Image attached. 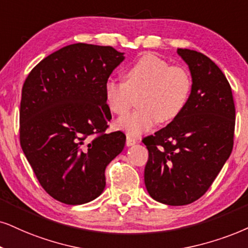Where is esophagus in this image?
I'll use <instances>...</instances> for the list:
<instances>
[{
    "label": "esophagus",
    "mask_w": 248,
    "mask_h": 248,
    "mask_svg": "<svg viewBox=\"0 0 248 248\" xmlns=\"http://www.w3.org/2000/svg\"><path fill=\"white\" fill-rule=\"evenodd\" d=\"M136 143H137L136 140L133 139V137H130V136H127V140H126V145L127 146H133Z\"/></svg>",
    "instance_id": "obj_1"
}]
</instances>
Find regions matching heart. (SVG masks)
<instances>
[{
  "mask_svg": "<svg viewBox=\"0 0 248 248\" xmlns=\"http://www.w3.org/2000/svg\"><path fill=\"white\" fill-rule=\"evenodd\" d=\"M191 92V79L183 67L170 64L153 54L142 55L124 72V82L106 80L104 97L112 113L129 111L133 96H139L140 109L115 122L118 129L137 137L152 129L158 120L169 122L186 108Z\"/></svg>",
  "mask_w": 248,
  "mask_h": 248,
  "instance_id": "obj_1",
  "label": "heart"
}]
</instances>
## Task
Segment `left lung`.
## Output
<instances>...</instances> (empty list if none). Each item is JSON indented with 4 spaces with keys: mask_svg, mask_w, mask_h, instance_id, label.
I'll use <instances>...</instances> for the list:
<instances>
[{
    "mask_svg": "<svg viewBox=\"0 0 248 248\" xmlns=\"http://www.w3.org/2000/svg\"><path fill=\"white\" fill-rule=\"evenodd\" d=\"M192 86L183 111L146 139L147 192L156 202L183 206L209 189L231 155L236 109L231 87L217 65L202 52L177 49Z\"/></svg>",
    "mask_w": 248,
    "mask_h": 248,
    "instance_id": "obj_1",
    "label": "left lung"
}]
</instances>
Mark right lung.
<instances>
[{
  "instance_id": "right-lung-1",
  "label": "right lung",
  "mask_w": 248,
  "mask_h": 248,
  "mask_svg": "<svg viewBox=\"0 0 248 248\" xmlns=\"http://www.w3.org/2000/svg\"><path fill=\"white\" fill-rule=\"evenodd\" d=\"M124 59L112 46L75 43L42 59L25 80L20 145L58 202L82 205L101 196L106 166L124 150V133L105 134L112 117L104 97L106 80Z\"/></svg>"
}]
</instances>
